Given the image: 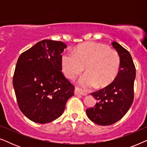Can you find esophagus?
I'll return each mask as SVG.
<instances>
[{"label":"esophagus","mask_w":147,"mask_h":147,"mask_svg":"<svg viewBox=\"0 0 147 147\" xmlns=\"http://www.w3.org/2000/svg\"><path fill=\"white\" fill-rule=\"evenodd\" d=\"M74 94H75L76 95H82V96H86V94H87L86 92H82L81 90H80L79 88L77 87H75V89H74Z\"/></svg>","instance_id":"34e87169"}]
</instances>
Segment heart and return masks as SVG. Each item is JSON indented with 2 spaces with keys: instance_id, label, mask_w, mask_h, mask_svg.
<instances>
[{
  "instance_id": "heart-1",
  "label": "heart",
  "mask_w": 147,
  "mask_h": 147,
  "mask_svg": "<svg viewBox=\"0 0 147 147\" xmlns=\"http://www.w3.org/2000/svg\"><path fill=\"white\" fill-rule=\"evenodd\" d=\"M62 71L66 78L72 80L84 71L78 80L82 88L96 86L103 88L110 85L118 75L120 59L117 52L107 46L96 42H87L77 46L74 53L65 52L61 56Z\"/></svg>"
}]
</instances>
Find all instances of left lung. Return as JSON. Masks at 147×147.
<instances>
[{"label":"left lung","instance_id":"obj_1","mask_svg":"<svg viewBox=\"0 0 147 147\" xmlns=\"http://www.w3.org/2000/svg\"><path fill=\"white\" fill-rule=\"evenodd\" d=\"M112 44L120 57L119 71L110 85L91 93L97 102L93 108L86 110L90 120L102 126L111 125L120 120L134 100L135 65L127 50L116 41Z\"/></svg>","mask_w":147,"mask_h":147}]
</instances>
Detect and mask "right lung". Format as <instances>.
Masks as SVG:
<instances>
[{"label": "right lung", "mask_w": 147, "mask_h": 147, "mask_svg": "<svg viewBox=\"0 0 147 147\" xmlns=\"http://www.w3.org/2000/svg\"><path fill=\"white\" fill-rule=\"evenodd\" d=\"M63 42L43 40L21 54L13 84L18 106L32 121L45 124L63 114L75 87L61 70Z\"/></svg>", "instance_id": "1"}]
</instances>
